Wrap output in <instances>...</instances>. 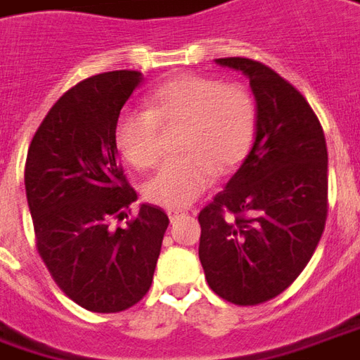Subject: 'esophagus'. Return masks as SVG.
Masks as SVG:
<instances>
[{
  "instance_id": "34e87169",
  "label": "esophagus",
  "mask_w": 360,
  "mask_h": 360,
  "mask_svg": "<svg viewBox=\"0 0 360 360\" xmlns=\"http://www.w3.org/2000/svg\"><path fill=\"white\" fill-rule=\"evenodd\" d=\"M184 213L180 212V210H168V217H170V221H174L178 217H182Z\"/></svg>"
}]
</instances>
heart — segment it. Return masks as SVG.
I'll return each instance as SVG.
<instances>
[{"label":"heart","mask_w":360,"mask_h":360,"mask_svg":"<svg viewBox=\"0 0 360 360\" xmlns=\"http://www.w3.org/2000/svg\"><path fill=\"white\" fill-rule=\"evenodd\" d=\"M145 111H123L113 139L119 155L139 170L160 156V127H178L182 153L166 160L145 186L153 204L186 207L212 186L217 170H231L247 156L257 127V105L239 84L205 76H180L156 86L145 98Z\"/></svg>","instance_id":"heart-1"}]
</instances>
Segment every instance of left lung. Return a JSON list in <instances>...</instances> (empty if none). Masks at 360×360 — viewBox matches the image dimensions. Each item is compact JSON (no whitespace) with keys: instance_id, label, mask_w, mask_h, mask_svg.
<instances>
[{"instance_id":"8db88e82","label":"left lung","mask_w":360,"mask_h":360,"mask_svg":"<svg viewBox=\"0 0 360 360\" xmlns=\"http://www.w3.org/2000/svg\"><path fill=\"white\" fill-rule=\"evenodd\" d=\"M215 62L249 78L257 127L239 170L198 215V252L217 296L257 306L298 278L321 239L326 137L306 98L272 68L239 56Z\"/></svg>"}]
</instances>
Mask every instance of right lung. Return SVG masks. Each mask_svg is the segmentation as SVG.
Returning a JSON list of instances; mask_svg holds the SVG:
<instances>
[{
	"label": "right lung",
	"instance_id": "obj_1",
	"mask_svg": "<svg viewBox=\"0 0 360 360\" xmlns=\"http://www.w3.org/2000/svg\"><path fill=\"white\" fill-rule=\"evenodd\" d=\"M141 82V72L113 70L76 84L46 113L25 162L39 255L62 292L98 314L143 300L168 227V215L148 204L127 227H111L137 200L113 131Z\"/></svg>",
	"mask_w": 360,
	"mask_h": 360
}]
</instances>
